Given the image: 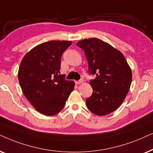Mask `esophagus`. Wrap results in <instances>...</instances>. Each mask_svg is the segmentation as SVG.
<instances>
[{"label": "esophagus", "instance_id": "obj_1", "mask_svg": "<svg viewBox=\"0 0 153 153\" xmlns=\"http://www.w3.org/2000/svg\"><path fill=\"white\" fill-rule=\"evenodd\" d=\"M83 82V80L82 79V80H77V81H75V84L76 85H78V84H81V83H82Z\"/></svg>", "mask_w": 153, "mask_h": 153}]
</instances>
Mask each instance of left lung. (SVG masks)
<instances>
[{
	"label": "left lung",
	"mask_w": 153,
	"mask_h": 153,
	"mask_svg": "<svg viewBox=\"0 0 153 153\" xmlns=\"http://www.w3.org/2000/svg\"><path fill=\"white\" fill-rule=\"evenodd\" d=\"M77 45L85 52L93 93L86 99L87 108L102 116L115 111L125 100L132 80L131 70L123 53L96 38L79 41Z\"/></svg>",
	"instance_id": "8db88e82"
}]
</instances>
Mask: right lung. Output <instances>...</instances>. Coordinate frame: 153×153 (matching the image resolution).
<instances>
[{
    "label": "right lung",
    "instance_id": "1",
    "mask_svg": "<svg viewBox=\"0 0 153 153\" xmlns=\"http://www.w3.org/2000/svg\"><path fill=\"white\" fill-rule=\"evenodd\" d=\"M72 42L52 40L26 53L18 71L22 90L36 111L45 115L57 114L64 107L75 82L60 75L61 59Z\"/></svg>",
    "mask_w": 153,
    "mask_h": 153
}]
</instances>
